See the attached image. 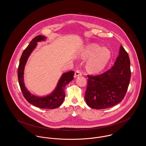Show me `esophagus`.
<instances>
[{
    "instance_id": "esophagus-1",
    "label": "esophagus",
    "mask_w": 146,
    "mask_h": 146,
    "mask_svg": "<svg viewBox=\"0 0 146 146\" xmlns=\"http://www.w3.org/2000/svg\"><path fill=\"white\" fill-rule=\"evenodd\" d=\"M80 76H82V72L79 70H77L74 73V77L77 78Z\"/></svg>"
}]
</instances>
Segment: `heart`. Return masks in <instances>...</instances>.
Wrapping results in <instances>:
<instances>
[{
	"label": "heart",
	"instance_id": "obj_1",
	"mask_svg": "<svg viewBox=\"0 0 146 146\" xmlns=\"http://www.w3.org/2000/svg\"><path fill=\"white\" fill-rule=\"evenodd\" d=\"M80 55L84 59L91 58L88 62L87 68L92 72L98 73L106 67L111 58V53L106 47L92 44L84 47Z\"/></svg>",
	"mask_w": 146,
	"mask_h": 146
}]
</instances>
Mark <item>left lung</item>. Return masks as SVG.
Here are the masks:
<instances>
[{
  "label": "left lung",
  "instance_id": "1",
  "mask_svg": "<svg viewBox=\"0 0 146 146\" xmlns=\"http://www.w3.org/2000/svg\"><path fill=\"white\" fill-rule=\"evenodd\" d=\"M85 94L86 104L91 108L104 109L120 103L126 94L131 78L129 54L121 46L114 65L99 76H88Z\"/></svg>",
  "mask_w": 146,
  "mask_h": 146
}]
</instances>
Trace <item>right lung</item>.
<instances>
[{"label":"right lung","instance_id":"add662e5","mask_svg":"<svg viewBox=\"0 0 146 146\" xmlns=\"http://www.w3.org/2000/svg\"><path fill=\"white\" fill-rule=\"evenodd\" d=\"M46 38L42 35L35 37L23 51L17 69V77L23 94L29 103L39 108L53 109L59 107L63 102L65 98L64 88L73 79L74 71L63 73L54 90L50 94L44 96H38L32 94L25 86L24 79L25 66L29 56L34 50L37 42L44 41Z\"/></svg>","mask_w":146,"mask_h":146}]
</instances>
